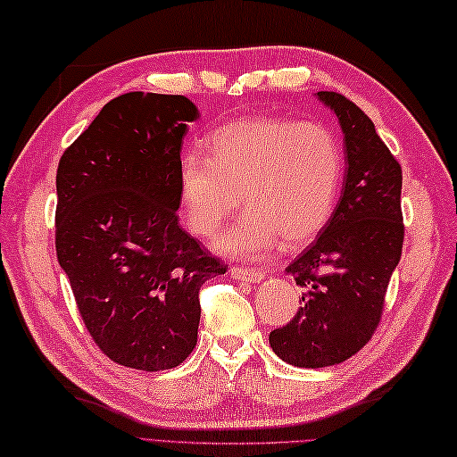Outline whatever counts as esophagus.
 I'll return each mask as SVG.
<instances>
[{"label":"esophagus","instance_id":"1","mask_svg":"<svg viewBox=\"0 0 457 457\" xmlns=\"http://www.w3.org/2000/svg\"><path fill=\"white\" fill-rule=\"evenodd\" d=\"M230 277L237 278V281H246V283H261L265 275L257 269H230Z\"/></svg>","mask_w":457,"mask_h":457}]
</instances>
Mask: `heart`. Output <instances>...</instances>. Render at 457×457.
Masks as SVG:
<instances>
[{
	"mask_svg": "<svg viewBox=\"0 0 457 457\" xmlns=\"http://www.w3.org/2000/svg\"><path fill=\"white\" fill-rule=\"evenodd\" d=\"M341 176V144L329 128L254 116L219 128L211 156L198 150L182 156L179 196L196 237L214 235L243 198L249 212L216 238L214 251L259 259L281 241L301 249L323 233Z\"/></svg>",
	"mask_w": 457,
	"mask_h": 457,
	"instance_id": "b5f03b06",
	"label": "heart"
}]
</instances>
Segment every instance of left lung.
Segmentation results:
<instances>
[{"label":"left lung","mask_w":457,"mask_h":457,"mask_svg":"<svg viewBox=\"0 0 457 457\" xmlns=\"http://www.w3.org/2000/svg\"><path fill=\"white\" fill-rule=\"evenodd\" d=\"M315 96L339 122L345 176L323 233L285 269L305 289L297 315L269 335L277 357L305 370L343 363L371 339L403 246L402 166L361 108Z\"/></svg>","instance_id":"obj_1"}]
</instances>
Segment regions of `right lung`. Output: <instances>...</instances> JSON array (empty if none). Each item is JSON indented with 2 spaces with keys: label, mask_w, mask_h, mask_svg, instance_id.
Segmentation results:
<instances>
[{
  "label": "right lung",
  "mask_w": 457,
  "mask_h": 457,
  "mask_svg": "<svg viewBox=\"0 0 457 457\" xmlns=\"http://www.w3.org/2000/svg\"><path fill=\"white\" fill-rule=\"evenodd\" d=\"M198 116L184 96H118L55 176L58 262L96 345L132 370H172L192 353L198 289L227 273L176 216L182 140Z\"/></svg>",
  "instance_id": "add662e5"
}]
</instances>
